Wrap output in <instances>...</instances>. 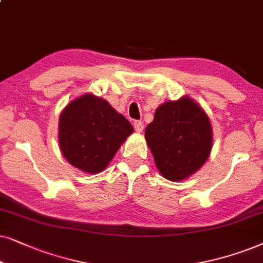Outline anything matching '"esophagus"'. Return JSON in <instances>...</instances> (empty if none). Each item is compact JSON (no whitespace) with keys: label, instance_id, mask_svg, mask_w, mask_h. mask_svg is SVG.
<instances>
[{"label":"esophagus","instance_id":"esophagus-1","mask_svg":"<svg viewBox=\"0 0 263 263\" xmlns=\"http://www.w3.org/2000/svg\"><path fill=\"white\" fill-rule=\"evenodd\" d=\"M134 127L137 132H142L144 129V124H143V121H135Z\"/></svg>","mask_w":263,"mask_h":263}]
</instances>
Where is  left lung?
Returning a JSON list of instances; mask_svg holds the SVG:
<instances>
[{"label":"left lung","mask_w":263,"mask_h":263,"mask_svg":"<svg viewBox=\"0 0 263 263\" xmlns=\"http://www.w3.org/2000/svg\"><path fill=\"white\" fill-rule=\"evenodd\" d=\"M145 139L155 164L168 180H185L208 160L213 131L208 115L187 96L157 107Z\"/></svg>","instance_id":"1"}]
</instances>
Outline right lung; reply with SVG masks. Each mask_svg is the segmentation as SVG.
<instances>
[{
  "label": "right lung",
  "instance_id": "1",
  "mask_svg": "<svg viewBox=\"0 0 263 263\" xmlns=\"http://www.w3.org/2000/svg\"><path fill=\"white\" fill-rule=\"evenodd\" d=\"M129 121L92 93L69 102L59 120V144L72 166L89 174L102 172L126 138Z\"/></svg>",
  "mask_w": 263,
  "mask_h": 263
}]
</instances>
